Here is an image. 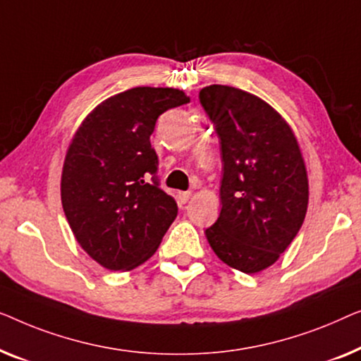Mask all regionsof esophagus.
I'll return each mask as SVG.
<instances>
[{"label": "esophagus", "mask_w": 361, "mask_h": 361, "mask_svg": "<svg viewBox=\"0 0 361 361\" xmlns=\"http://www.w3.org/2000/svg\"><path fill=\"white\" fill-rule=\"evenodd\" d=\"M191 197V191H180L178 195H176V200H178L180 204H186L188 201H190Z\"/></svg>", "instance_id": "esophagus-1"}]
</instances>
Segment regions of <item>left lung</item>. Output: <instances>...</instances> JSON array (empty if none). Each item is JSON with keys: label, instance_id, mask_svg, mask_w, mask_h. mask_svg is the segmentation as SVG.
I'll return each instance as SVG.
<instances>
[{"label": "left lung", "instance_id": "8db88e82", "mask_svg": "<svg viewBox=\"0 0 361 361\" xmlns=\"http://www.w3.org/2000/svg\"><path fill=\"white\" fill-rule=\"evenodd\" d=\"M221 137V214L206 229L219 260L247 275L271 267L301 229L309 180L286 121L258 96L227 85L200 91Z\"/></svg>", "mask_w": 361, "mask_h": 361}]
</instances>
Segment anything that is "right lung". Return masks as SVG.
Wrapping results in <instances>:
<instances>
[{"mask_svg": "<svg viewBox=\"0 0 361 361\" xmlns=\"http://www.w3.org/2000/svg\"><path fill=\"white\" fill-rule=\"evenodd\" d=\"M190 103L183 90L137 86L99 103L70 140L60 196L80 247L111 271L149 260L178 214L157 180L150 135L161 113Z\"/></svg>", "mask_w": 361, "mask_h": 361, "instance_id": "add662e5", "label": "right lung"}]
</instances>
